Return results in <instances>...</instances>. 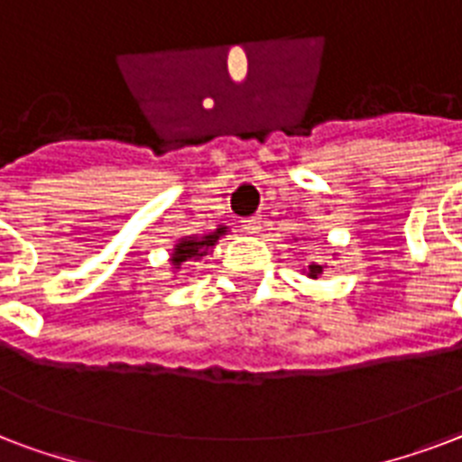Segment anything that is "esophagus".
Segmentation results:
<instances>
[{
    "label": "esophagus",
    "mask_w": 462,
    "mask_h": 462,
    "mask_svg": "<svg viewBox=\"0 0 462 462\" xmlns=\"http://www.w3.org/2000/svg\"><path fill=\"white\" fill-rule=\"evenodd\" d=\"M260 224H263V217H260V214H253V217H248V219L243 221V228H245L248 234H257V231H260Z\"/></svg>",
    "instance_id": "1"
}]
</instances>
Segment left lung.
I'll list each match as a JSON object with an SVG mask.
<instances>
[{
    "mask_svg": "<svg viewBox=\"0 0 462 462\" xmlns=\"http://www.w3.org/2000/svg\"><path fill=\"white\" fill-rule=\"evenodd\" d=\"M318 274H323V267H320V264H310L309 277H313V280H316Z\"/></svg>",
    "mask_w": 462,
    "mask_h": 462,
    "instance_id": "obj_1",
    "label": "left lung"
}]
</instances>
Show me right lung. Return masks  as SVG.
<instances>
[{
	"label": "right lung",
	"instance_id": "add662e5",
	"mask_svg": "<svg viewBox=\"0 0 462 462\" xmlns=\"http://www.w3.org/2000/svg\"><path fill=\"white\" fill-rule=\"evenodd\" d=\"M224 234V226L217 228L214 234L202 236V238H185L175 245L173 253V264H180L185 260H198V257L207 255V248H212L214 243L219 241V236Z\"/></svg>",
	"mask_w": 462,
	"mask_h": 462
}]
</instances>
